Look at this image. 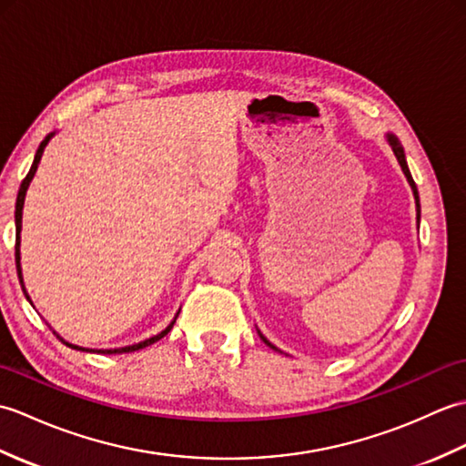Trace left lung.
Wrapping results in <instances>:
<instances>
[{"label": "left lung", "mask_w": 466, "mask_h": 466, "mask_svg": "<svg viewBox=\"0 0 466 466\" xmlns=\"http://www.w3.org/2000/svg\"><path fill=\"white\" fill-rule=\"evenodd\" d=\"M386 140H389V144H390V147H392V152H394V156H397V160H399V164H400V167H402V172H404V176H407V180H409V184H410V187H412L414 202H417V220L420 222V200H419V190H417V184H414L412 176H410V170H409L407 157H404V150H402V146H400V142H399V137H397V136H392V134H386ZM258 334H260V332H258ZM260 339H262L266 344H268L272 350H279V349H276L274 344H270L268 340H266L262 334H260ZM279 352H282V350H279Z\"/></svg>", "instance_id": "8db88e82"}]
</instances>
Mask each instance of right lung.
<instances>
[{
  "mask_svg": "<svg viewBox=\"0 0 466 466\" xmlns=\"http://www.w3.org/2000/svg\"><path fill=\"white\" fill-rule=\"evenodd\" d=\"M54 134L56 132H52V134H47L46 137H44V142L39 144V147H37V152H35V156H34V164H32V167H29V172H27V176L24 177V182H22V186H19V192H17V200H15V268H17V279H19V284H22V290H24V294H25V299L29 300V296H27V292H25V286H24V276H22V264H19V260H22V256H19V244H22V212H24V200H25V192H27V187H29V182L34 180V176H35V170H37V164H39V160H42V154H44V150H46V146H47V142L52 140L54 137ZM176 319H177V314H176ZM176 319L166 326V329L160 332V334H156V336H152V339H146V340H142V342H137V344H132V346H122V349H110V350H96V352H102V354H122V352H134V350H140V349H146V346H150V344H154L156 340H160V339H164V336L172 330V326H174V322H176ZM56 334V332H54ZM59 340H62L66 346H69V349H76V350H87V349H82V346H76V344H69V342H66L62 336H57ZM92 352V350H90Z\"/></svg>",
  "mask_w": 466,
  "mask_h": 466,
  "instance_id": "1",
  "label": "right lung"
}]
</instances>
